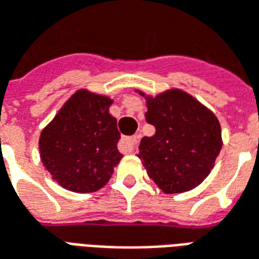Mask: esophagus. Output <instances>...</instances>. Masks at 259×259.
<instances>
[{
	"instance_id": "1",
	"label": "esophagus",
	"mask_w": 259,
	"mask_h": 259,
	"mask_svg": "<svg viewBox=\"0 0 259 259\" xmlns=\"http://www.w3.org/2000/svg\"><path fill=\"white\" fill-rule=\"evenodd\" d=\"M121 149L125 153H131L135 150L137 145H138V137H130V138L121 139Z\"/></svg>"
}]
</instances>
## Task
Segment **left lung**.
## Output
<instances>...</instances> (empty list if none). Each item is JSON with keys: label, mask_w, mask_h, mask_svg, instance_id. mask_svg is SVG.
I'll return each instance as SVG.
<instances>
[{"label": "left lung", "mask_w": 259, "mask_h": 259, "mask_svg": "<svg viewBox=\"0 0 259 259\" xmlns=\"http://www.w3.org/2000/svg\"><path fill=\"white\" fill-rule=\"evenodd\" d=\"M139 95L145 96L144 92ZM145 99V117L156 133L142 138L138 157L149 179L163 192L190 191L208 177L221 152L219 120L195 97L180 89Z\"/></svg>", "instance_id": "1"}]
</instances>
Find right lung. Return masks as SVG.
<instances>
[{
  "label": "right lung",
  "instance_id": "right-lung-1",
  "mask_svg": "<svg viewBox=\"0 0 259 259\" xmlns=\"http://www.w3.org/2000/svg\"><path fill=\"white\" fill-rule=\"evenodd\" d=\"M113 100L79 89L40 134V159L53 180L72 192L99 191L120 163Z\"/></svg>",
  "mask_w": 259,
  "mask_h": 259
}]
</instances>
